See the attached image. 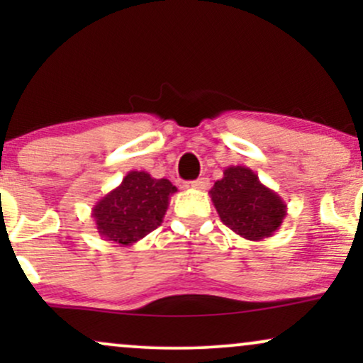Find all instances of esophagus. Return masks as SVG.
Returning a JSON list of instances; mask_svg holds the SVG:
<instances>
[{
	"mask_svg": "<svg viewBox=\"0 0 363 363\" xmlns=\"http://www.w3.org/2000/svg\"><path fill=\"white\" fill-rule=\"evenodd\" d=\"M208 186H210L208 177H199V179H196V181L191 182V187H193V189H198V191H205V189H208Z\"/></svg>",
	"mask_w": 363,
	"mask_h": 363,
	"instance_id": "obj_1",
	"label": "esophagus"
}]
</instances>
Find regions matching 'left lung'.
<instances>
[{"label": "left lung", "instance_id": "left-lung-1", "mask_svg": "<svg viewBox=\"0 0 363 363\" xmlns=\"http://www.w3.org/2000/svg\"><path fill=\"white\" fill-rule=\"evenodd\" d=\"M220 220L245 240H262L280 228L286 216L281 196L266 187L245 165H230L210 189Z\"/></svg>", "mask_w": 363, "mask_h": 363}]
</instances>
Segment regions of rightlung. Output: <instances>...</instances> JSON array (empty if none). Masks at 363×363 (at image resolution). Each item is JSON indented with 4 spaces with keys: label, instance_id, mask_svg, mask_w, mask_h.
<instances>
[{
    "label": "right lung",
    "instance_id": "obj_1",
    "mask_svg": "<svg viewBox=\"0 0 363 363\" xmlns=\"http://www.w3.org/2000/svg\"><path fill=\"white\" fill-rule=\"evenodd\" d=\"M174 193L177 187L169 179L131 170L116 189L95 203L91 218L102 239L133 245L162 223Z\"/></svg>",
    "mask_w": 363,
    "mask_h": 363
}]
</instances>
